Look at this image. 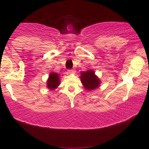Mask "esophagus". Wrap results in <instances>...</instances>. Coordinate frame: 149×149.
<instances>
[{"label":"esophagus","instance_id":"obj_1","mask_svg":"<svg viewBox=\"0 0 149 149\" xmlns=\"http://www.w3.org/2000/svg\"><path fill=\"white\" fill-rule=\"evenodd\" d=\"M67 72H68V74H72V73L74 72V70H73V69H68Z\"/></svg>","mask_w":149,"mask_h":149}]
</instances>
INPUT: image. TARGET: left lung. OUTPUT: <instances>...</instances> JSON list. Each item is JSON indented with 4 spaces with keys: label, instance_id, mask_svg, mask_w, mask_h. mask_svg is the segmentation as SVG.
Wrapping results in <instances>:
<instances>
[{
    "label": "left lung",
    "instance_id": "1",
    "mask_svg": "<svg viewBox=\"0 0 149 149\" xmlns=\"http://www.w3.org/2000/svg\"><path fill=\"white\" fill-rule=\"evenodd\" d=\"M81 80L85 88L88 90H93L98 87L100 84V80L93 70L81 72Z\"/></svg>",
    "mask_w": 149,
    "mask_h": 149
}]
</instances>
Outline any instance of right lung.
<instances>
[{"label":"right lung","mask_w":149,"mask_h":149,"mask_svg":"<svg viewBox=\"0 0 149 149\" xmlns=\"http://www.w3.org/2000/svg\"><path fill=\"white\" fill-rule=\"evenodd\" d=\"M60 85V77L58 74L55 72L51 73L47 81V87L50 89H56Z\"/></svg>","instance_id":"right-lung-1"}]
</instances>
